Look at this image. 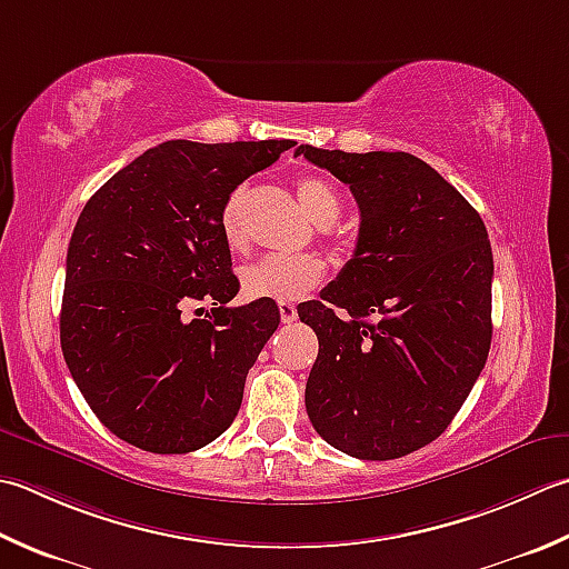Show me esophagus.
<instances>
[{
	"instance_id": "34e87169",
	"label": "esophagus",
	"mask_w": 569,
	"mask_h": 569,
	"mask_svg": "<svg viewBox=\"0 0 569 569\" xmlns=\"http://www.w3.org/2000/svg\"><path fill=\"white\" fill-rule=\"evenodd\" d=\"M278 310H281V320L283 322H293L298 318L296 306L288 303V300H281V303H278Z\"/></svg>"
}]
</instances>
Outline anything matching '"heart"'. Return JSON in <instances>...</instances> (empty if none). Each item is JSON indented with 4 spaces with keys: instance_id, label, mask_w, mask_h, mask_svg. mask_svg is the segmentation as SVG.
I'll return each mask as SVG.
<instances>
[{
    "instance_id": "heart-1",
    "label": "heart",
    "mask_w": 569,
    "mask_h": 569,
    "mask_svg": "<svg viewBox=\"0 0 569 569\" xmlns=\"http://www.w3.org/2000/svg\"><path fill=\"white\" fill-rule=\"evenodd\" d=\"M298 199L320 227H328L340 217L342 202L338 189L318 174L300 177ZM243 202H247V187H237L221 204L219 229L229 249H241L247 241ZM322 276H326V261L320 256H263L241 269V291L253 300H298L313 291Z\"/></svg>"
}]
</instances>
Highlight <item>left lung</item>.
<instances>
[{"instance_id":"1","label":"left lung","mask_w":569,"mask_h":569,"mask_svg":"<svg viewBox=\"0 0 569 569\" xmlns=\"http://www.w3.org/2000/svg\"><path fill=\"white\" fill-rule=\"evenodd\" d=\"M350 184L360 207L352 259L298 318L316 330L306 409L330 447L389 461L427 447L491 350L493 253L459 189L409 152L300 144Z\"/></svg>"}]
</instances>
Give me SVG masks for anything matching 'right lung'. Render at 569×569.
I'll list each match as a JSON object with an SVG mask.
<instances>
[{"label": "right lung", "mask_w": 569, "mask_h": 569, "mask_svg": "<svg viewBox=\"0 0 569 569\" xmlns=\"http://www.w3.org/2000/svg\"><path fill=\"white\" fill-rule=\"evenodd\" d=\"M293 144L170 140L86 202L66 256L61 350L118 439L189 453L231 427L281 313L276 300L227 306L239 278L219 214L233 189Z\"/></svg>", "instance_id": "add662e5"}]
</instances>
